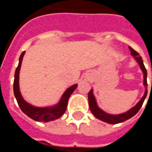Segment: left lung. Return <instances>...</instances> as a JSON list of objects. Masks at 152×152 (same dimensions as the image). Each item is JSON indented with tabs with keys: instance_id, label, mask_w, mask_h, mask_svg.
Here are the masks:
<instances>
[{
	"instance_id": "obj_1",
	"label": "left lung",
	"mask_w": 152,
	"mask_h": 152,
	"mask_svg": "<svg viewBox=\"0 0 152 152\" xmlns=\"http://www.w3.org/2000/svg\"><path fill=\"white\" fill-rule=\"evenodd\" d=\"M129 49L130 50L131 55L134 57V58L136 60V62L138 63V65L140 66V69L142 70V72L143 73V86L145 87V92L142 96V98L139 100V102H137L136 105L133 107L132 108H130L127 112L121 113V114H110L107 112H104L103 110L99 107L97 103V100H96L94 94V90L93 89H90V91L88 94V99H89V106L90 112H92V114L95 116L97 119H99L100 121L108 123V124H115L124 122V121H127L129 119H130L131 117H133L134 115L137 114V112L140 110V108L142 106L144 100L146 99L147 94V69L145 68V66L143 64V61L142 57L138 54V53L133 50L130 46L129 47ZM152 85V82H151ZM152 87V86H151Z\"/></svg>"
}]
</instances>
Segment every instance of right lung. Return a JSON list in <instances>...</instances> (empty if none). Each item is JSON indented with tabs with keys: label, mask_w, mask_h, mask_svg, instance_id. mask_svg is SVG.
Returning a JSON list of instances; mask_svg holds the SVG:
<instances>
[{
	"label": "right lung",
	"mask_w": 152,
	"mask_h": 152,
	"mask_svg": "<svg viewBox=\"0 0 152 152\" xmlns=\"http://www.w3.org/2000/svg\"><path fill=\"white\" fill-rule=\"evenodd\" d=\"M24 54L25 51H23L19 57L18 65L15 70V80H14V94H15V99L17 100L19 107L22 110V112L27 115L28 117H30L36 121L48 122V121H52L58 119L66 112L68 99L73 91L76 89L78 85L75 84L73 86H70L69 88H67L65 90V92L63 94L58 102L53 106L41 107H36L28 103L23 98L21 92H20V89H19V72H20L22 61H23Z\"/></svg>",
	"instance_id": "add662e5"
}]
</instances>
